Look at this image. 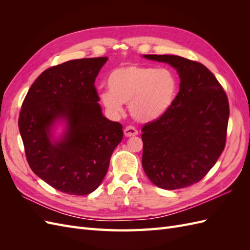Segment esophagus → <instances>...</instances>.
<instances>
[{
	"instance_id": "1",
	"label": "esophagus",
	"mask_w": 250,
	"mask_h": 250,
	"mask_svg": "<svg viewBox=\"0 0 250 250\" xmlns=\"http://www.w3.org/2000/svg\"><path fill=\"white\" fill-rule=\"evenodd\" d=\"M139 131L135 129L133 126H127L124 129V135L126 138H130V137H134V135H138Z\"/></svg>"
}]
</instances>
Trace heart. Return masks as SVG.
Wrapping results in <instances>:
<instances>
[{"label":"heart","mask_w":250,"mask_h":250,"mask_svg":"<svg viewBox=\"0 0 250 250\" xmlns=\"http://www.w3.org/2000/svg\"><path fill=\"white\" fill-rule=\"evenodd\" d=\"M107 85L109 89L99 94L103 106L119 116L123 103H128L132 118L139 122H152L166 115L177 93V81L171 71L139 64L112 70Z\"/></svg>","instance_id":"heart-1"}]
</instances>
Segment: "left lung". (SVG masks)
<instances>
[{
    "label": "left lung",
    "mask_w": 250,
    "mask_h": 250,
    "mask_svg": "<svg viewBox=\"0 0 250 250\" xmlns=\"http://www.w3.org/2000/svg\"><path fill=\"white\" fill-rule=\"evenodd\" d=\"M176 70L179 92L162 118L143 127L142 166L152 184L176 190L198 183L225 146L229 106L203 64L176 55H143Z\"/></svg>",
    "instance_id": "left-lung-1"
}]
</instances>
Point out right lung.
<instances>
[{
    "label": "right lung",
    "instance_id": "obj_1",
    "mask_svg": "<svg viewBox=\"0 0 250 250\" xmlns=\"http://www.w3.org/2000/svg\"><path fill=\"white\" fill-rule=\"evenodd\" d=\"M107 59H75L50 67L22 102L19 128L30 168L62 193L94 192L123 139L122 125L103 116L94 85Z\"/></svg>",
    "mask_w": 250,
    "mask_h": 250
}]
</instances>
